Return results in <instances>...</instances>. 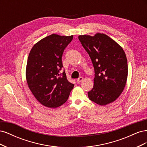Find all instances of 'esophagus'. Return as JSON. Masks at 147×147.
I'll return each mask as SVG.
<instances>
[{
  "mask_svg": "<svg viewBox=\"0 0 147 147\" xmlns=\"http://www.w3.org/2000/svg\"><path fill=\"white\" fill-rule=\"evenodd\" d=\"M84 80V78L83 77H79L78 79H77V82L78 83H80L81 82H82L83 80Z\"/></svg>",
  "mask_w": 147,
  "mask_h": 147,
  "instance_id": "1",
  "label": "esophagus"
}]
</instances>
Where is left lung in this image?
I'll return each instance as SVG.
<instances>
[{
  "label": "left lung",
  "instance_id": "left-lung-1",
  "mask_svg": "<svg viewBox=\"0 0 147 147\" xmlns=\"http://www.w3.org/2000/svg\"><path fill=\"white\" fill-rule=\"evenodd\" d=\"M78 39L90 56L95 71L94 86L88 92L89 99L100 105L112 103L121 95L127 82L125 52L104 34L80 35Z\"/></svg>",
  "mask_w": 147,
  "mask_h": 147
}]
</instances>
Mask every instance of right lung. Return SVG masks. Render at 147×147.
Here are the masks:
<instances>
[{
  "label": "right lung",
  "instance_id": "1",
  "mask_svg": "<svg viewBox=\"0 0 147 147\" xmlns=\"http://www.w3.org/2000/svg\"><path fill=\"white\" fill-rule=\"evenodd\" d=\"M73 35L55 34L42 38L31 49L26 69V78L33 95L40 103L55 109L67 100L74 84L61 74L62 56Z\"/></svg>",
  "mask_w": 147,
  "mask_h": 147
}]
</instances>
